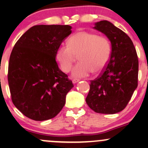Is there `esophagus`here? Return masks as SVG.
<instances>
[{
    "label": "esophagus",
    "mask_w": 148,
    "mask_h": 148,
    "mask_svg": "<svg viewBox=\"0 0 148 148\" xmlns=\"http://www.w3.org/2000/svg\"><path fill=\"white\" fill-rule=\"evenodd\" d=\"M79 81V79H73L72 81L73 84H76V83H77Z\"/></svg>",
    "instance_id": "obj_1"
}]
</instances>
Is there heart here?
Returning a JSON list of instances; mask_svg holds the SVG:
<instances>
[{"mask_svg":"<svg viewBox=\"0 0 148 148\" xmlns=\"http://www.w3.org/2000/svg\"><path fill=\"white\" fill-rule=\"evenodd\" d=\"M69 45H61L57 48L55 57L64 72L71 70L77 55L79 62L72 69L74 77H84L92 72H101L109 60L111 46L109 41L104 36L94 33L80 31L76 32L69 39Z\"/></svg>","mask_w":148,"mask_h":148,"instance_id":"1","label":"heart"}]
</instances>
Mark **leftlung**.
Instances as JSON below:
<instances>
[{
	"mask_svg": "<svg viewBox=\"0 0 148 148\" xmlns=\"http://www.w3.org/2000/svg\"><path fill=\"white\" fill-rule=\"evenodd\" d=\"M94 25L110 41L112 52L103 73L91 81L86 102L96 113L116 114L125 108L138 86V57L131 39L121 29L108 21Z\"/></svg>",
	"mask_w": 148,
	"mask_h": 148,
	"instance_id": "left-lung-1",
	"label": "left lung"
}]
</instances>
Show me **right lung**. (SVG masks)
Segmentation results:
<instances>
[{"label": "right lung", "mask_w": 148, "mask_h": 148, "mask_svg": "<svg viewBox=\"0 0 148 148\" xmlns=\"http://www.w3.org/2000/svg\"><path fill=\"white\" fill-rule=\"evenodd\" d=\"M71 28L68 25H34L13 48L8 67L12 100L29 119L43 121L56 116L73 87L55 61L57 48L71 34Z\"/></svg>", "instance_id": "obj_1"}]
</instances>
